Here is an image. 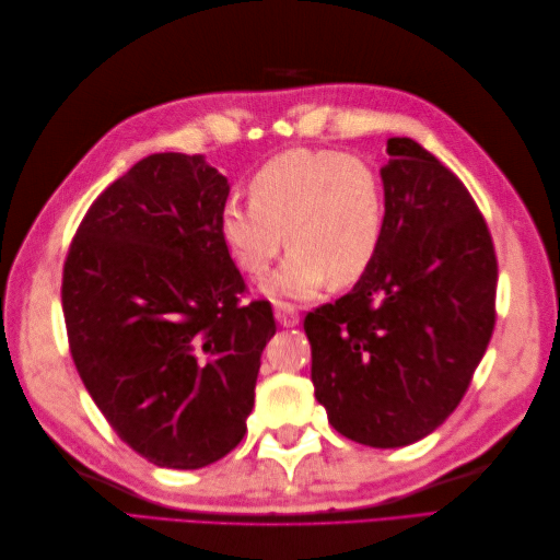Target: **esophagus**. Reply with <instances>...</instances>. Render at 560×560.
<instances>
[{
    "label": "esophagus",
    "instance_id": "esophagus-1",
    "mask_svg": "<svg viewBox=\"0 0 560 560\" xmlns=\"http://www.w3.org/2000/svg\"><path fill=\"white\" fill-rule=\"evenodd\" d=\"M273 317H277V323L283 327H295L299 325V307L291 305V303H279L273 307Z\"/></svg>",
    "mask_w": 560,
    "mask_h": 560
}]
</instances>
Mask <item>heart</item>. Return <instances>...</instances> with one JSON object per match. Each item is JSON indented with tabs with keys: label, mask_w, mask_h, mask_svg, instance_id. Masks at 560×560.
<instances>
[{
	"label": "heart",
	"mask_w": 560,
	"mask_h": 560,
	"mask_svg": "<svg viewBox=\"0 0 560 560\" xmlns=\"http://www.w3.org/2000/svg\"><path fill=\"white\" fill-rule=\"evenodd\" d=\"M249 205L229 201L219 233L235 267L265 279L283 245L291 253L267 283L269 299L305 301L361 281L383 247L387 195L373 163L335 149H291L247 185ZM288 241H282V233Z\"/></svg>",
	"instance_id": "1"
}]
</instances>
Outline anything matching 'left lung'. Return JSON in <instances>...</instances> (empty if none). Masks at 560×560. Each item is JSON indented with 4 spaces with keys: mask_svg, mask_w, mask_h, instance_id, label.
<instances>
[{
    "mask_svg": "<svg viewBox=\"0 0 560 560\" xmlns=\"http://www.w3.org/2000/svg\"><path fill=\"white\" fill-rule=\"evenodd\" d=\"M383 247L355 287L305 317L315 397L341 435L404 447L457 409L495 325V249L459 177L387 141Z\"/></svg>",
    "mask_w": 560,
    "mask_h": 560,
    "instance_id": "obj_1",
    "label": "left lung"
}]
</instances>
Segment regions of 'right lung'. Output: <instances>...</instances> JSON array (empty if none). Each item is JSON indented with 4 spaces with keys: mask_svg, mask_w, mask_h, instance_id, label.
I'll return each mask as SVG.
<instances>
[{
    "mask_svg": "<svg viewBox=\"0 0 560 560\" xmlns=\"http://www.w3.org/2000/svg\"><path fill=\"white\" fill-rule=\"evenodd\" d=\"M229 180L185 153H153L89 207L62 273L77 371L113 431L141 457L199 469L229 455L255 407L271 305L219 233Z\"/></svg>",
    "mask_w": 560,
    "mask_h": 560,
    "instance_id": "obj_1",
    "label": "right lung"
}]
</instances>
